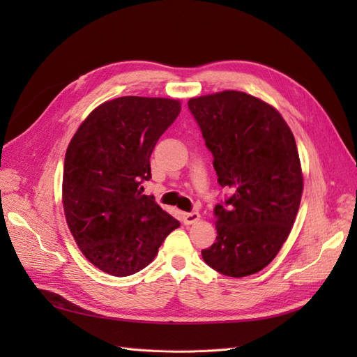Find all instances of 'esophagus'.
I'll return each instance as SVG.
<instances>
[{"label":"esophagus","instance_id":"1","mask_svg":"<svg viewBox=\"0 0 357 357\" xmlns=\"http://www.w3.org/2000/svg\"><path fill=\"white\" fill-rule=\"evenodd\" d=\"M199 220V213L198 211H190V213H183V222L185 225L195 223Z\"/></svg>","mask_w":357,"mask_h":357}]
</instances>
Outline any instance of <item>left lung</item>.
I'll return each instance as SVG.
<instances>
[{
  "instance_id": "1",
  "label": "left lung",
  "mask_w": 357,
  "mask_h": 357,
  "mask_svg": "<svg viewBox=\"0 0 357 357\" xmlns=\"http://www.w3.org/2000/svg\"><path fill=\"white\" fill-rule=\"evenodd\" d=\"M188 107L219 185L232 190L214 207L218 236L201 252L204 261L228 277L259 273L287 240L301 204L294 134L274 107L244 92L199 96Z\"/></svg>"
}]
</instances>
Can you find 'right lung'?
<instances>
[{
  "label": "right lung",
  "instance_id": "right-lung-1",
  "mask_svg": "<svg viewBox=\"0 0 357 357\" xmlns=\"http://www.w3.org/2000/svg\"><path fill=\"white\" fill-rule=\"evenodd\" d=\"M177 100L122 96L86 117L67 149L62 202L88 261L116 277L142 271L180 222L143 195L150 156L174 123Z\"/></svg>",
  "mask_w": 357,
  "mask_h": 357
}]
</instances>
